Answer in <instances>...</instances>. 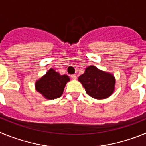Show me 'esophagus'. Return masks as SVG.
<instances>
[{"instance_id": "1", "label": "esophagus", "mask_w": 146, "mask_h": 146, "mask_svg": "<svg viewBox=\"0 0 146 146\" xmlns=\"http://www.w3.org/2000/svg\"><path fill=\"white\" fill-rule=\"evenodd\" d=\"M71 77H72L73 80H76L77 79V75H76V74H72V75H71Z\"/></svg>"}]
</instances>
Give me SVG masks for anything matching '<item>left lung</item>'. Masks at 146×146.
Masks as SVG:
<instances>
[{"label":"left lung","mask_w":146,"mask_h":146,"mask_svg":"<svg viewBox=\"0 0 146 146\" xmlns=\"http://www.w3.org/2000/svg\"><path fill=\"white\" fill-rule=\"evenodd\" d=\"M78 80L85 88L88 95L94 99H106L114 92L115 84L114 76L94 66L87 67L85 73L80 76Z\"/></svg>","instance_id":"8db88e82"}]
</instances>
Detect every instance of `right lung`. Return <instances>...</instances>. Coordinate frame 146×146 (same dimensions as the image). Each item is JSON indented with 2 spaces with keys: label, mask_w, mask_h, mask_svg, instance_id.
<instances>
[{
  "label": "right lung",
  "mask_w": 146,
  "mask_h": 146,
  "mask_svg": "<svg viewBox=\"0 0 146 146\" xmlns=\"http://www.w3.org/2000/svg\"><path fill=\"white\" fill-rule=\"evenodd\" d=\"M70 80L66 74L60 75L53 69L48 72L35 83L38 92L47 99H54L61 96L67 82Z\"/></svg>",
  "instance_id": "obj_1"
}]
</instances>
